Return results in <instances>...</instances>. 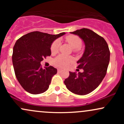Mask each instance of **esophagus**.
<instances>
[{
    "label": "esophagus",
    "mask_w": 124,
    "mask_h": 124,
    "mask_svg": "<svg viewBox=\"0 0 124 124\" xmlns=\"http://www.w3.org/2000/svg\"><path fill=\"white\" fill-rule=\"evenodd\" d=\"M62 72V70H61V69H58V72H59V73H60V72Z\"/></svg>",
    "instance_id": "esophagus-1"
}]
</instances>
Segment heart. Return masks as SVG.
I'll list each match as a JSON object with an SVG mask.
<instances>
[{"mask_svg":"<svg viewBox=\"0 0 124 124\" xmlns=\"http://www.w3.org/2000/svg\"><path fill=\"white\" fill-rule=\"evenodd\" d=\"M66 42L70 45L73 48H75L76 51L79 49V47L82 45V40L79 37L75 35H68L65 38ZM59 42L58 40L55 41L52 43L51 47V51L52 53H56L59 49ZM73 61L72 57L70 56H64V55H59L54 59V63L56 66L60 68H65L68 66L69 63H71Z\"/></svg>","mask_w":124,"mask_h":124,"instance_id":"heart-1","label":"heart"}]
</instances>
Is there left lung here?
Here are the masks:
<instances>
[{
    "instance_id": "obj_1",
    "label": "left lung",
    "mask_w": 124,
    "mask_h": 124,
    "mask_svg": "<svg viewBox=\"0 0 124 124\" xmlns=\"http://www.w3.org/2000/svg\"><path fill=\"white\" fill-rule=\"evenodd\" d=\"M70 33L78 35L85 44L83 55L77 62L78 68L83 69V72H69L64 83L72 93L86 95L94 90L104 78L110 52L106 40L90 30L82 28Z\"/></svg>"
}]
</instances>
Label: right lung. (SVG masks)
<instances>
[{"mask_svg":"<svg viewBox=\"0 0 124 124\" xmlns=\"http://www.w3.org/2000/svg\"><path fill=\"white\" fill-rule=\"evenodd\" d=\"M56 35L34 31L20 38L13 47L12 62L17 79L25 91L32 94L46 92L57 69L50 66L42 68L41 62L51 55V46Z\"/></svg>","mask_w":124,"mask_h":124,"instance_id":"right-lung-1","label":"right lung"}]
</instances>
